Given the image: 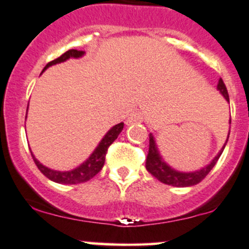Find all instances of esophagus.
Returning a JSON list of instances; mask_svg holds the SVG:
<instances>
[{
	"mask_svg": "<svg viewBox=\"0 0 249 249\" xmlns=\"http://www.w3.org/2000/svg\"><path fill=\"white\" fill-rule=\"evenodd\" d=\"M142 119H144V116H142L141 111H133V112H131V115L128 116V119L126 123L128 125L136 124V123L142 122Z\"/></svg>",
	"mask_w": 249,
	"mask_h": 249,
	"instance_id": "34e87169",
	"label": "esophagus"
}]
</instances>
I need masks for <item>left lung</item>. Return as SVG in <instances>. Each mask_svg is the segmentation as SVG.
I'll use <instances>...</instances> for the list:
<instances>
[{
	"label": "left lung",
	"mask_w": 249,
	"mask_h": 249,
	"mask_svg": "<svg viewBox=\"0 0 249 249\" xmlns=\"http://www.w3.org/2000/svg\"><path fill=\"white\" fill-rule=\"evenodd\" d=\"M218 90L222 93V96L225 97L226 101L230 102V97H228V91L226 88L225 83L222 79H220L218 84ZM230 136V133H228ZM222 146L221 151L218 153V156L211 161V164H208L206 167L201 168V170L196 171V172H190V173H184V172H178V171L171 168L168 165L161 159L160 154L158 152V148H157L156 142H154L153 136L150 134V146H148V153L146 157V170L150 172L154 178H157L159 181L164 182L166 185H171V186L176 187H187V186H193V185L199 184L202 179H205V177L211 172V170L214 167V165L216 164L218 159L221 156L222 151L226 146Z\"/></svg>",
	"instance_id": "obj_1"
}]
</instances>
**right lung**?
Returning a JSON list of instances; mask_svg holds the SVG:
<instances>
[{
  "mask_svg": "<svg viewBox=\"0 0 249 249\" xmlns=\"http://www.w3.org/2000/svg\"><path fill=\"white\" fill-rule=\"evenodd\" d=\"M83 55H84V51L82 50H76V49L68 50L67 53H64L63 55L59 56L58 58L53 59V61L48 63V64L45 65L44 69H43V71L47 69V68L51 67V65L67 61V59H69L70 57L78 58V57H81ZM25 118H27V116H25ZM123 127H124V123H119V124L115 125V126L105 134V137L102 139L98 146H97L96 150L92 152V154L89 157L88 160L83 162L81 166H78L72 171H68V172H59V171L50 170V168L43 166L41 162L34 157L33 153H31V157H33L34 161H35L36 166L38 167V170L41 171V172L44 174L48 179L53 180V181L55 182H58V184H65V185L81 184V182H85L88 181V180H90L91 178H93V177H95L96 174L102 170L103 166H104L105 156H107V148L113 142L116 141L118 134L122 132Z\"/></svg>",
  "mask_w": 249,
  "mask_h": 249,
  "instance_id": "obj_1",
  "label": "right lung"
}]
</instances>
